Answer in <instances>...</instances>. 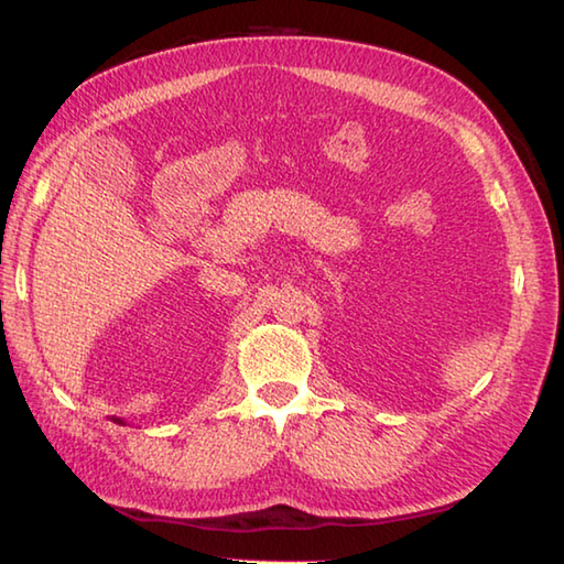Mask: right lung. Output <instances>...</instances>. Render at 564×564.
Segmentation results:
<instances>
[{"instance_id": "add662e5", "label": "right lung", "mask_w": 564, "mask_h": 564, "mask_svg": "<svg viewBox=\"0 0 564 564\" xmlns=\"http://www.w3.org/2000/svg\"><path fill=\"white\" fill-rule=\"evenodd\" d=\"M116 423H123V421H121V419H116Z\"/></svg>"}]
</instances>
